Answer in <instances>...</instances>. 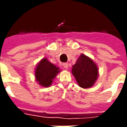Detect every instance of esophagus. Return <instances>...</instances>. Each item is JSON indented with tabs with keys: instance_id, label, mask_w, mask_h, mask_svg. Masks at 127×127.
<instances>
[{
	"instance_id": "1",
	"label": "esophagus",
	"mask_w": 127,
	"mask_h": 127,
	"mask_svg": "<svg viewBox=\"0 0 127 127\" xmlns=\"http://www.w3.org/2000/svg\"><path fill=\"white\" fill-rule=\"evenodd\" d=\"M63 66H64V68H68V63H64L63 64Z\"/></svg>"
}]
</instances>
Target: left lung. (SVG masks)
<instances>
[{"label":"left lung","instance_id":"8db88e82","mask_svg":"<svg viewBox=\"0 0 127 127\" xmlns=\"http://www.w3.org/2000/svg\"><path fill=\"white\" fill-rule=\"evenodd\" d=\"M72 73L80 87L89 88L97 79L98 68L91 59L81 54L76 64L73 66Z\"/></svg>","mask_w":127,"mask_h":127}]
</instances>
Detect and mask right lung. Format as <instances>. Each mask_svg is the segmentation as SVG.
I'll list each match as a JSON object with an SVG mask.
<instances>
[{
	"label": "right lung",
	"instance_id": "right-lung-1",
	"mask_svg": "<svg viewBox=\"0 0 127 127\" xmlns=\"http://www.w3.org/2000/svg\"><path fill=\"white\" fill-rule=\"evenodd\" d=\"M59 71V68L49 62L47 59L44 58L36 67V81L43 87H49Z\"/></svg>",
	"mask_w": 127,
	"mask_h": 127
}]
</instances>
